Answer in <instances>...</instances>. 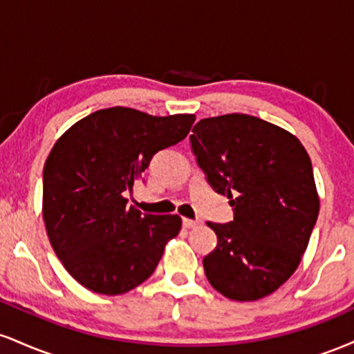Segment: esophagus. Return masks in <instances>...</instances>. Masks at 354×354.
Here are the masks:
<instances>
[{"instance_id": "34e87169", "label": "esophagus", "mask_w": 354, "mask_h": 354, "mask_svg": "<svg viewBox=\"0 0 354 354\" xmlns=\"http://www.w3.org/2000/svg\"><path fill=\"white\" fill-rule=\"evenodd\" d=\"M201 221L198 219H189V218H183V226L185 228H194V226H200Z\"/></svg>"}]
</instances>
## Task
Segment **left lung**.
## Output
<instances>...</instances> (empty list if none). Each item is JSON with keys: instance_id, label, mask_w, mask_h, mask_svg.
<instances>
[{"instance_id": "1", "label": "left lung", "mask_w": 354, "mask_h": 354, "mask_svg": "<svg viewBox=\"0 0 354 354\" xmlns=\"http://www.w3.org/2000/svg\"><path fill=\"white\" fill-rule=\"evenodd\" d=\"M191 151L234 218L209 223L218 245L203 258L214 290L234 301H254L295 273L319 213L311 160L296 136L250 115L198 121Z\"/></svg>"}]
</instances>
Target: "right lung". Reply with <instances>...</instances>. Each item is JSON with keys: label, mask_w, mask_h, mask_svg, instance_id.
Here are the masks:
<instances>
[{"label": "right lung", "mask_w": 354, "mask_h": 354, "mask_svg": "<svg viewBox=\"0 0 354 354\" xmlns=\"http://www.w3.org/2000/svg\"><path fill=\"white\" fill-rule=\"evenodd\" d=\"M193 123L194 115L115 106L80 120L53 146L43 169L44 225L56 256L84 288L123 295L156 270L181 218L143 214L128 206L124 193Z\"/></svg>", "instance_id": "right-lung-1"}]
</instances>
